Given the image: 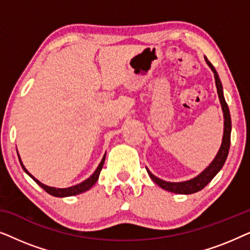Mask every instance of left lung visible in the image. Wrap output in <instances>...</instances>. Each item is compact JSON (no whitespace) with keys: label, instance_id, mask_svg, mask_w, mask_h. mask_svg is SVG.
<instances>
[{"label":"left lung","instance_id":"1","mask_svg":"<svg viewBox=\"0 0 250 250\" xmlns=\"http://www.w3.org/2000/svg\"><path fill=\"white\" fill-rule=\"evenodd\" d=\"M206 62L208 63V66L210 67V69L213 70L214 73V77H215V84H216L217 87V94L218 98H220L221 101V105H222V110H223L224 114V134H223V141H222V146L220 151H218L217 156L215 157V159L213 160V163L210 164L209 166L207 167L206 169L204 170L203 173L199 174L197 177L190 180V181H186V182H180V183H172V182H166V181H163L156 177L151 172H148L149 176L151 177V180L155 182L156 184H158L160 188H163L164 190L169 191V192H174V193H181V194H190V193H194L198 192V191L203 190L205 187L207 186L208 183L210 182L211 180L214 179V176L220 172L222 167H223L225 160H227V157L229 155V149H230V143H231V116H230V111H229V107L227 104V101H225L224 95H223V88H222V84L220 78H218V75L215 70V68L213 64H211L208 59L206 58Z\"/></svg>","mask_w":250,"mask_h":250}]
</instances>
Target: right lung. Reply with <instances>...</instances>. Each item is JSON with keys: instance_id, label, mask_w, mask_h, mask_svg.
<instances>
[{"instance_id": "1", "label": "right lung", "mask_w": 250, "mask_h": 250, "mask_svg": "<svg viewBox=\"0 0 250 250\" xmlns=\"http://www.w3.org/2000/svg\"><path fill=\"white\" fill-rule=\"evenodd\" d=\"M104 158H105V155L104 156V158H102L100 165L98 166V168L95 172L92 174V176L88 177L87 180H85L84 182H82L80 184H77V186H74V187H70V188H67V189H57V188H51V187H47L45 184L41 183L39 180H36L35 177H34L32 174H30L28 170L25 168V166L22 165L21 160H20V157H19V162L21 164V167L23 168V170L28 174V175L32 177V179L35 181V182L39 184L41 188H43L44 190L46 191L47 193L51 194V196H54V197H70V196H75V194H78V193H82V192H85V191H87L88 189H91L92 187L94 186L95 183H97V181L99 179V175H100V172L102 169V167H104Z\"/></svg>"}]
</instances>
